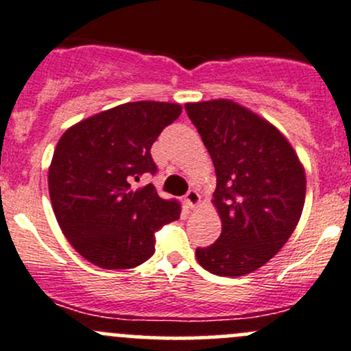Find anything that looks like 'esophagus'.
<instances>
[{"instance_id": "esophagus-1", "label": "esophagus", "mask_w": 351, "mask_h": 351, "mask_svg": "<svg viewBox=\"0 0 351 351\" xmlns=\"http://www.w3.org/2000/svg\"><path fill=\"white\" fill-rule=\"evenodd\" d=\"M185 204L189 206V209H197L200 204V195L197 190H189L185 195Z\"/></svg>"}]
</instances>
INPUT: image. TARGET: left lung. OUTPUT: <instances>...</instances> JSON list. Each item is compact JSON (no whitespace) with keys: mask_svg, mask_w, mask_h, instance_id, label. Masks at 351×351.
<instances>
[{"mask_svg":"<svg viewBox=\"0 0 351 351\" xmlns=\"http://www.w3.org/2000/svg\"><path fill=\"white\" fill-rule=\"evenodd\" d=\"M216 169L213 204L219 238L197 248L200 266L217 276H245L281 250L305 202V169L288 138L231 99L186 103Z\"/></svg>","mask_w":351,"mask_h":351,"instance_id":"1","label":"left lung"}]
</instances>
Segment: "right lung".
<instances>
[{
  "mask_svg": "<svg viewBox=\"0 0 351 351\" xmlns=\"http://www.w3.org/2000/svg\"><path fill=\"white\" fill-rule=\"evenodd\" d=\"M182 114L176 103H125L78 121L58 141L47 185L54 216L71 247L103 269H130L154 254V233L180 217V204L154 185L151 147Z\"/></svg>",
  "mask_w": 351,
  "mask_h": 351,
  "instance_id": "obj_1",
  "label": "right lung"
}]
</instances>
